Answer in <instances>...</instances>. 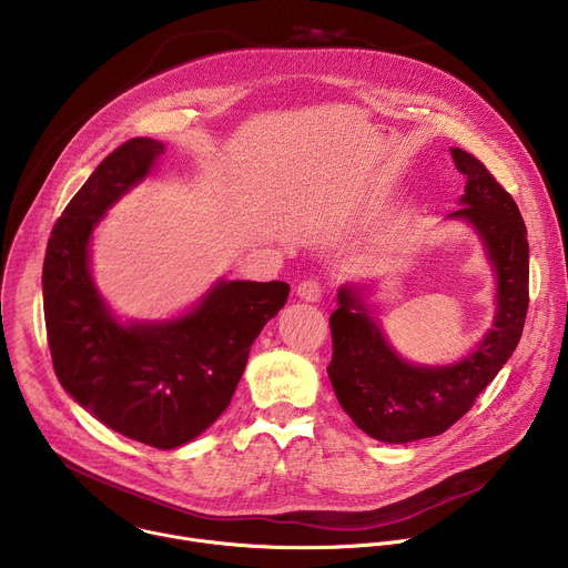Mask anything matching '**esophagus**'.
<instances>
[{"mask_svg":"<svg viewBox=\"0 0 568 568\" xmlns=\"http://www.w3.org/2000/svg\"><path fill=\"white\" fill-rule=\"evenodd\" d=\"M296 296L305 303H316L321 298V285L316 281H303L296 285Z\"/></svg>","mask_w":568,"mask_h":568,"instance_id":"esophagus-1","label":"esophagus"}]
</instances>
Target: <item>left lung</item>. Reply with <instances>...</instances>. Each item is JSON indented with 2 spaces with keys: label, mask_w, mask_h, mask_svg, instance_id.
Returning <instances> with one entry per match:
<instances>
[{
  "label": "left lung",
  "mask_w": 568,
  "mask_h": 568,
  "mask_svg": "<svg viewBox=\"0 0 568 568\" xmlns=\"http://www.w3.org/2000/svg\"><path fill=\"white\" fill-rule=\"evenodd\" d=\"M467 178L458 211L445 222H465L495 276V316L480 342L452 364L404 359L386 339L362 285L337 290L331 314L333 359L328 377L342 409L379 443L404 445L432 438L463 418L476 395L513 357L528 312V237L515 200L478 159L449 148Z\"/></svg>",
  "instance_id": "obj_1"
}]
</instances>
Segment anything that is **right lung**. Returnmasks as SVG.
<instances>
[{
	"mask_svg": "<svg viewBox=\"0 0 568 568\" xmlns=\"http://www.w3.org/2000/svg\"><path fill=\"white\" fill-rule=\"evenodd\" d=\"M166 145H119L55 222L42 270L44 321L62 388L125 438L175 449L229 407L252 344L290 296L283 281L217 278L169 318H121L92 276V240L105 213L156 169Z\"/></svg>",
	"mask_w": 568,
	"mask_h": 568,
	"instance_id": "obj_1",
	"label": "right lung"
}]
</instances>
